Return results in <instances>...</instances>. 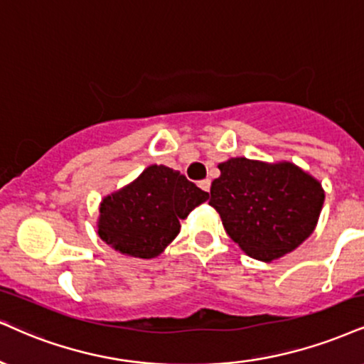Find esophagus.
Here are the masks:
<instances>
[{"mask_svg":"<svg viewBox=\"0 0 364 364\" xmlns=\"http://www.w3.org/2000/svg\"><path fill=\"white\" fill-rule=\"evenodd\" d=\"M199 187L204 192H209V189H210V181H209V178H204V181H200L199 182Z\"/></svg>","mask_w":364,"mask_h":364,"instance_id":"esophagus-1","label":"esophagus"}]
</instances>
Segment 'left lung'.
<instances>
[{"mask_svg":"<svg viewBox=\"0 0 364 364\" xmlns=\"http://www.w3.org/2000/svg\"><path fill=\"white\" fill-rule=\"evenodd\" d=\"M210 186L209 205L223 226L251 258L262 262L290 253L312 235L324 191L321 183L289 161L263 164L230 159Z\"/></svg>","mask_w":364,"mask_h":364,"instance_id":"1","label":"left lung"}]
</instances>
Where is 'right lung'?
Instances as JSON below:
<instances>
[{
    "mask_svg": "<svg viewBox=\"0 0 364 364\" xmlns=\"http://www.w3.org/2000/svg\"><path fill=\"white\" fill-rule=\"evenodd\" d=\"M209 199L186 175L150 165L136 181L105 197L97 232L101 240L133 258H155L181 230V219Z\"/></svg>",
    "mask_w": 364,
    "mask_h": 364,
    "instance_id": "add662e5",
    "label": "right lung"
}]
</instances>
